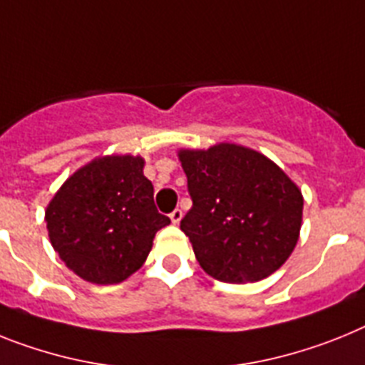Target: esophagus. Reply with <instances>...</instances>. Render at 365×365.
I'll use <instances>...</instances> for the list:
<instances>
[{"label": "esophagus", "mask_w": 365, "mask_h": 365, "mask_svg": "<svg viewBox=\"0 0 365 365\" xmlns=\"http://www.w3.org/2000/svg\"><path fill=\"white\" fill-rule=\"evenodd\" d=\"M170 217H171V221H173V223H179L180 220H182V210H180V208H175V210H173V212L170 214Z\"/></svg>", "instance_id": "obj_1"}]
</instances>
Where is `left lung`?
I'll return each instance as SVG.
<instances>
[{"label":"left lung","mask_w":365,"mask_h":365,"mask_svg":"<svg viewBox=\"0 0 365 365\" xmlns=\"http://www.w3.org/2000/svg\"><path fill=\"white\" fill-rule=\"evenodd\" d=\"M192 208L180 230L199 266L232 284L275 273L294 251L303 194L262 153L236 144L180 149Z\"/></svg>","instance_id":"1"}]
</instances>
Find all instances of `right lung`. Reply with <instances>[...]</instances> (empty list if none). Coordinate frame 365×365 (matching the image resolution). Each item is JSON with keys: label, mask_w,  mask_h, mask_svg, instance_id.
Wrapping results in <instances>:
<instances>
[{"label": "right lung", "mask_w": 365, "mask_h": 365, "mask_svg": "<svg viewBox=\"0 0 365 365\" xmlns=\"http://www.w3.org/2000/svg\"><path fill=\"white\" fill-rule=\"evenodd\" d=\"M46 223L71 272L93 284H118L142 267L170 217L155 207L144 158L107 155L68 177L46 208Z\"/></svg>", "instance_id": "add662e5"}]
</instances>
